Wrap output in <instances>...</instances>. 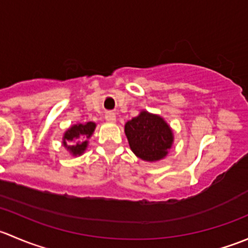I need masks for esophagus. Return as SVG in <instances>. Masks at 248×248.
<instances>
[{"mask_svg":"<svg viewBox=\"0 0 248 248\" xmlns=\"http://www.w3.org/2000/svg\"><path fill=\"white\" fill-rule=\"evenodd\" d=\"M106 120H107V121H109V122H114L115 120H116V115H115V112H112V111L107 112Z\"/></svg>","mask_w":248,"mask_h":248,"instance_id":"esophagus-1","label":"esophagus"}]
</instances>
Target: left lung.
<instances>
[{
  "instance_id": "8db88e82",
  "label": "left lung",
  "mask_w": 248,
  "mask_h": 248,
  "mask_svg": "<svg viewBox=\"0 0 248 248\" xmlns=\"http://www.w3.org/2000/svg\"><path fill=\"white\" fill-rule=\"evenodd\" d=\"M124 133L132 151L144 161L163 158L172 144V132L167 122L147 111H141L139 116L127 122Z\"/></svg>"
}]
</instances>
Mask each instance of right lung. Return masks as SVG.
I'll use <instances>...</instances> for the list:
<instances>
[{
  "instance_id": "add662e5",
  "label": "right lung",
  "mask_w": 248,
  "mask_h": 248,
  "mask_svg": "<svg viewBox=\"0 0 248 248\" xmlns=\"http://www.w3.org/2000/svg\"><path fill=\"white\" fill-rule=\"evenodd\" d=\"M96 124L93 122H87V124H79L71 127L68 131L64 133L63 145L72 152L73 155H80L85 151L87 146V141L85 139L90 138L93 133ZM69 140V144H66V140Z\"/></svg>"
}]
</instances>
